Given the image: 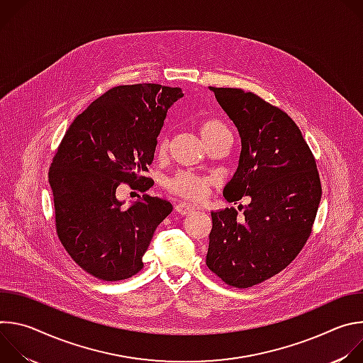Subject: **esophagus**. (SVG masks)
<instances>
[{"instance_id":"esophagus-1","label":"esophagus","mask_w":363,"mask_h":363,"mask_svg":"<svg viewBox=\"0 0 363 363\" xmlns=\"http://www.w3.org/2000/svg\"><path fill=\"white\" fill-rule=\"evenodd\" d=\"M175 210H177L181 216H188V214H191V213L194 211L192 206H191L189 203H186V202H179V203H177Z\"/></svg>"}]
</instances>
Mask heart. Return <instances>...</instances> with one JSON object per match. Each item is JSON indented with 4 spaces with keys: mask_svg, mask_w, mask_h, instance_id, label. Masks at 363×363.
<instances>
[{
    "mask_svg": "<svg viewBox=\"0 0 363 363\" xmlns=\"http://www.w3.org/2000/svg\"><path fill=\"white\" fill-rule=\"evenodd\" d=\"M198 130H199L202 140L206 143V146L213 145L214 142H217L223 138L230 136V130L225 126V123L217 118L202 119L198 123ZM168 147H169V140L167 136H162V138H160V140L157 143L155 153H157L158 158H164V157H167ZM211 184H213L211 177L195 174L191 171H179L167 179L165 189L169 194L179 196L185 201L198 202L208 195V189H210Z\"/></svg>",
    "mask_w": 363,
    "mask_h": 363,
    "instance_id": "obj_1",
    "label": "heart"
}]
</instances>
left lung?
<instances>
[{"label": "left lung", "mask_w": 363, "mask_h": 363, "mask_svg": "<svg viewBox=\"0 0 363 363\" xmlns=\"http://www.w3.org/2000/svg\"><path fill=\"white\" fill-rule=\"evenodd\" d=\"M241 138L240 164L224 189L250 196L242 216L211 213L206 266L225 284L247 289L284 270L313 230L322 198L316 160L294 121L252 91L210 87Z\"/></svg>", "instance_id": "left-lung-1"}]
</instances>
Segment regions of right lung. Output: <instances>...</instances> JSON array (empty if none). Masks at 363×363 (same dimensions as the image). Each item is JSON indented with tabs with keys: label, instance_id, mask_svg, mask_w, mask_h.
Here are the masks:
<instances>
[{
	"label": "right lung",
	"instance_id": "add662e5",
	"mask_svg": "<svg viewBox=\"0 0 363 363\" xmlns=\"http://www.w3.org/2000/svg\"><path fill=\"white\" fill-rule=\"evenodd\" d=\"M184 94L157 83L109 89L66 130L48 171L55 225L65 250L86 273L125 280L143 269L142 257L171 202L145 195L129 208L116 198L122 184L145 192L168 109Z\"/></svg>",
	"mask_w": 363,
	"mask_h": 363
}]
</instances>
